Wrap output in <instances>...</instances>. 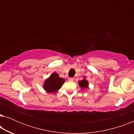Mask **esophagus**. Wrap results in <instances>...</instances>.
Here are the masks:
<instances>
[{"label":"esophagus","mask_w":134,"mask_h":134,"mask_svg":"<svg viewBox=\"0 0 134 134\" xmlns=\"http://www.w3.org/2000/svg\"><path fill=\"white\" fill-rule=\"evenodd\" d=\"M73 80H74V78H73V77H70V78H69V81H70V82H72Z\"/></svg>","instance_id":"esophagus-1"}]
</instances>
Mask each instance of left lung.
Instances as JSON below:
<instances>
[{
	"instance_id": "left-lung-1",
	"label": "left lung",
	"mask_w": 134,
	"mask_h": 134,
	"mask_svg": "<svg viewBox=\"0 0 134 134\" xmlns=\"http://www.w3.org/2000/svg\"><path fill=\"white\" fill-rule=\"evenodd\" d=\"M83 79L82 80H80V81L78 82L79 85L80 86V88H81L82 90L87 88L88 87V80L86 79V77H83Z\"/></svg>"
}]
</instances>
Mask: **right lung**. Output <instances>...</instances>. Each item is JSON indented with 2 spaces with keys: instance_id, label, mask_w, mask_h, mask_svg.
<instances>
[{
  "instance_id": "obj_1",
  "label": "right lung",
  "mask_w": 134,
  "mask_h": 134,
  "mask_svg": "<svg viewBox=\"0 0 134 134\" xmlns=\"http://www.w3.org/2000/svg\"><path fill=\"white\" fill-rule=\"evenodd\" d=\"M65 79L60 77L57 72H53L48 78L45 80L43 84V88L47 92L55 93L61 88Z\"/></svg>"
}]
</instances>
